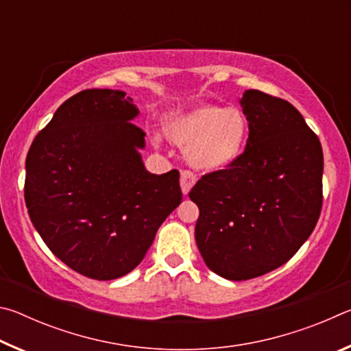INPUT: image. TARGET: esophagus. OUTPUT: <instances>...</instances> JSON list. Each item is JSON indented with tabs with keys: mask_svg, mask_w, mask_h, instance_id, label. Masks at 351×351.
<instances>
[{
	"mask_svg": "<svg viewBox=\"0 0 351 351\" xmlns=\"http://www.w3.org/2000/svg\"><path fill=\"white\" fill-rule=\"evenodd\" d=\"M197 182V175L190 170H182L181 171V189L182 193L187 195L190 192V189L193 187V184Z\"/></svg>",
	"mask_w": 351,
	"mask_h": 351,
	"instance_id": "esophagus-1",
	"label": "esophagus"
}]
</instances>
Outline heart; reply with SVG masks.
I'll use <instances>...</instances> for the list:
<instances>
[{
	"label": "heart",
	"mask_w": 351,
	"mask_h": 351,
	"mask_svg": "<svg viewBox=\"0 0 351 351\" xmlns=\"http://www.w3.org/2000/svg\"><path fill=\"white\" fill-rule=\"evenodd\" d=\"M167 138L186 148V159L193 169L219 171L239 161L245 152L249 122L245 111L204 104L165 122Z\"/></svg>",
	"instance_id": "b5f03b06"
}]
</instances>
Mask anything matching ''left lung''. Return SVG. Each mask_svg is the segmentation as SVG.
<instances>
[{
  "label": "left lung",
  "mask_w": 351,
  "mask_h": 351,
  "mask_svg": "<svg viewBox=\"0 0 351 351\" xmlns=\"http://www.w3.org/2000/svg\"><path fill=\"white\" fill-rule=\"evenodd\" d=\"M249 138L239 161L190 190L195 239L206 265L228 280L278 268L299 251L322 210L324 153L304 116L280 97L247 90Z\"/></svg>",
  "instance_id": "left-lung-1"
}]
</instances>
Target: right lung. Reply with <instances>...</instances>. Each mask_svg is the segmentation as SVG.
I'll return each mask as SVG.
<instances>
[{
	"instance_id": "obj_1",
	"label": "right lung",
	"mask_w": 351,
	"mask_h": 351,
	"mask_svg": "<svg viewBox=\"0 0 351 351\" xmlns=\"http://www.w3.org/2000/svg\"><path fill=\"white\" fill-rule=\"evenodd\" d=\"M123 91L69 97L35 136L26 158L25 199L46 246L79 274L112 280L145 257L159 226L180 206V171L142 164L145 133Z\"/></svg>"
}]
</instances>
